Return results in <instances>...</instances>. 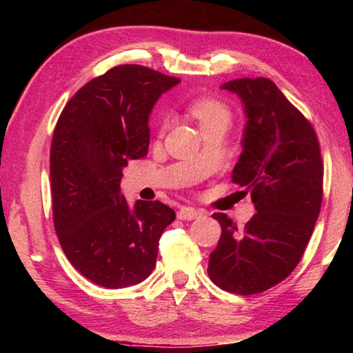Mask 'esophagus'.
<instances>
[{
  "instance_id": "34e87169",
  "label": "esophagus",
  "mask_w": 353,
  "mask_h": 353,
  "mask_svg": "<svg viewBox=\"0 0 353 353\" xmlns=\"http://www.w3.org/2000/svg\"><path fill=\"white\" fill-rule=\"evenodd\" d=\"M201 216H202V212L194 210V208H190V207H182L181 210L177 212V218L182 221H193Z\"/></svg>"
}]
</instances>
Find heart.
I'll use <instances>...</instances> for the list:
<instances>
[{"label":"heart","mask_w":353,"mask_h":353,"mask_svg":"<svg viewBox=\"0 0 353 353\" xmlns=\"http://www.w3.org/2000/svg\"><path fill=\"white\" fill-rule=\"evenodd\" d=\"M188 110L191 115L198 119L201 129L214 126V124H227L232 119V112L229 107L213 98H196L188 104ZM166 126L163 121L162 128Z\"/></svg>","instance_id":"heart-1"}]
</instances>
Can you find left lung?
Segmentation results:
<instances>
[{
	"mask_svg": "<svg viewBox=\"0 0 353 353\" xmlns=\"http://www.w3.org/2000/svg\"><path fill=\"white\" fill-rule=\"evenodd\" d=\"M221 88L243 103V152L232 181L248 188L256 213L243 230L213 213L223 232L208 276L225 291L259 294L301 261L319 216L324 166L313 126L272 81L243 77Z\"/></svg>",
	"mask_w": 353,
	"mask_h": 353,
	"instance_id": "obj_1",
	"label": "left lung"
}]
</instances>
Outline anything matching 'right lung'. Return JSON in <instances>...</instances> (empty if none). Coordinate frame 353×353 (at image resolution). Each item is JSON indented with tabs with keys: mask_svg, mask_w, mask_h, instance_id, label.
Returning a JSON list of instances; mask_svg holds the SVG:
<instances>
[{
	"mask_svg": "<svg viewBox=\"0 0 353 353\" xmlns=\"http://www.w3.org/2000/svg\"><path fill=\"white\" fill-rule=\"evenodd\" d=\"M181 79L119 65L85 83L57 119L51 141L52 218L65 255L104 288L143 282L155 268L159 240L176 213L160 201L129 205L123 170L149 148V115Z\"/></svg>",
	"mask_w": 353,
	"mask_h": 353,
	"instance_id": "1",
	"label": "right lung"
}]
</instances>
